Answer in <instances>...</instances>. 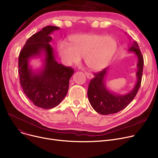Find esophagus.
Returning <instances> with one entry per match:
<instances>
[{
  "label": "esophagus",
  "mask_w": 158,
  "mask_h": 158,
  "mask_svg": "<svg viewBox=\"0 0 158 158\" xmlns=\"http://www.w3.org/2000/svg\"><path fill=\"white\" fill-rule=\"evenodd\" d=\"M85 74H86V77H87L89 79H92V78L94 77V76H93V75H92V73H88V72H85Z\"/></svg>",
  "instance_id": "1"
}]
</instances>
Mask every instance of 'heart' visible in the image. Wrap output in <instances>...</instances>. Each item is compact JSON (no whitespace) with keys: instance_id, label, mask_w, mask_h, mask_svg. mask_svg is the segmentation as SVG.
Instances as JSON below:
<instances>
[{"instance_id":"heart-1","label":"heart","mask_w":158,"mask_h":158,"mask_svg":"<svg viewBox=\"0 0 158 158\" xmlns=\"http://www.w3.org/2000/svg\"><path fill=\"white\" fill-rule=\"evenodd\" d=\"M69 41V44L62 41L57 45V54L62 63L70 66L79 61L82 56L86 65L93 70L106 67L117 48V40L103 35H74Z\"/></svg>"}]
</instances>
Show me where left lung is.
I'll use <instances>...</instances> for the list:
<instances>
[{"label": "left lung", "instance_id": "left-lung-1", "mask_svg": "<svg viewBox=\"0 0 158 158\" xmlns=\"http://www.w3.org/2000/svg\"><path fill=\"white\" fill-rule=\"evenodd\" d=\"M128 51L135 52L138 59L136 83L129 92L119 94L110 90L106 84V77L109 67L94 73L95 77L91 80L88 86V97L91 106L98 113L105 115L119 112L133 100L138 92L142 77L143 57L136 41L129 45Z\"/></svg>", "mask_w": 158, "mask_h": 158}]
</instances>
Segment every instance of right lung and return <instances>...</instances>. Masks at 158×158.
I'll list each match as a JSON object with an SVG mask.
<instances>
[{"label":"right lung","mask_w":158,"mask_h":158,"mask_svg":"<svg viewBox=\"0 0 158 158\" xmlns=\"http://www.w3.org/2000/svg\"><path fill=\"white\" fill-rule=\"evenodd\" d=\"M60 28L48 26L32 35L21 50L19 57V73L25 94L36 106L45 110L59 105L67 94L69 81L74 70L58 63L50 42V35ZM42 57L39 69H32L30 60Z\"/></svg>","instance_id":"right-lung-1"}]
</instances>
